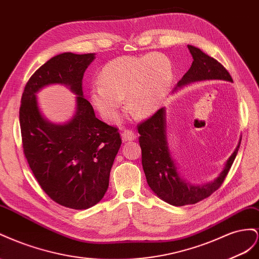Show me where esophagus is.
I'll use <instances>...</instances> for the list:
<instances>
[{
	"mask_svg": "<svg viewBox=\"0 0 259 259\" xmlns=\"http://www.w3.org/2000/svg\"><path fill=\"white\" fill-rule=\"evenodd\" d=\"M121 139H122V141H134V140L137 139V135L135 131L125 129L121 134Z\"/></svg>",
	"mask_w": 259,
	"mask_h": 259,
	"instance_id": "esophagus-1",
	"label": "esophagus"
}]
</instances>
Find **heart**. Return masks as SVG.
Listing matches in <instances>:
<instances>
[{
	"label": "heart",
	"mask_w": 259,
	"mask_h": 259,
	"mask_svg": "<svg viewBox=\"0 0 259 259\" xmlns=\"http://www.w3.org/2000/svg\"><path fill=\"white\" fill-rule=\"evenodd\" d=\"M99 78L100 82L91 87V102L105 120L115 123L121 117L124 98L138 117L156 112L170 91L174 68L162 53L125 55L108 62Z\"/></svg>",
	"instance_id": "obj_1"
}]
</instances>
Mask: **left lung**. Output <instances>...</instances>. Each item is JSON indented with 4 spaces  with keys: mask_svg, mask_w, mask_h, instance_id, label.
<instances>
[{
    "mask_svg": "<svg viewBox=\"0 0 259 259\" xmlns=\"http://www.w3.org/2000/svg\"><path fill=\"white\" fill-rule=\"evenodd\" d=\"M188 49L193 57V62L176 89L205 80H226L232 82L230 73L217 60L195 47L188 46ZM138 131L140 134L139 142L142 150V166L147 184L162 201L174 206L195 204L218 190L230 170L241 143L239 142L216 180L203 186H192L181 178L169 152L165 108L158 109L149 119L139 123Z\"/></svg>",
    "mask_w": 259,
    "mask_h": 259,
    "instance_id": "8db88e82",
    "label": "left lung"
}]
</instances>
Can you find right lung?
I'll list each match as a JSON object with an SVG mask.
<instances>
[{
  "instance_id": "1",
  "label": "right lung",
  "mask_w": 259,
  "mask_h": 259,
  "mask_svg": "<svg viewBox=\"0 0 259 259\" xmlns=\"http://www.w3.org/2000/svg\"><path fill=\"white\" fill-rule=\"evenodd\" d=\"M94 58V53L69 52L52 57L28 80L19 108L29 167L54 202L72 209L90 208L103 198L121 145L118 129L98 119L83 97V73ZM55 83L67 85L77 94L76 113L64 125L47 121L36 101L40 88Z\"/></svg>"
}]
</instances>
